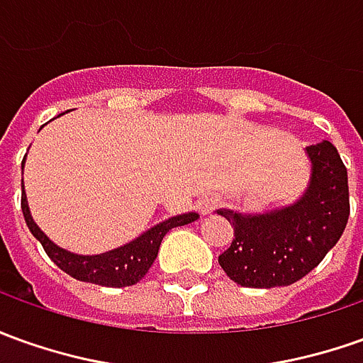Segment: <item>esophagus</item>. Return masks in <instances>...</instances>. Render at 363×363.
Masks as SVG:
<instances>
[{
    "label": "esophagus",
    "mask_w": 363,
    "mask_h": 363,
    "mask_svg": "<svg viewBox=\"0 0 363 363\" xmlns=\"http://www.w3.org/2000/svg\"><path fill=\"white\" fill-rule=\"evenodd\" d=\"M217 203H219V199H217L215 196H203V197H199V199H197L196 207H197V211H199V213L207 215V213H211V211H213L215 207H217Z\"/></svg>",
    "instance_id": "1"
}]
</instances>
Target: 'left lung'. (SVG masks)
Listing matches in <instances>:
<instances>
[{
	"label": "left lung",
	"mask_w": 363,
	"mask_h": 363,
	"mask_svg": "<svg viewBox=\"0 0 363 363\" xmlns=\"http://www.w3.org/2000/svg\"><path fill=\"white\" fill-rule=\"evenodd\" d=\"M306 154L311 182L294 203L262 213L217 209L233 227V241L219 255V264L237 284L272 289L301 281L344 233L348 169L328 140L308 146Z\"/></svg>",
	"instance_id": "obj_1"
}]
</instances>
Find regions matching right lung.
<instances>
[{
	"mask_svg": "<svg viewBox=\"0 0 363 363\" xmlns=\"http://www.w3.org/2000/svg\"><path fill=\"white\" fill-rule=\"evenodd\" d=\"M21 169H23V166H21ZM21 189H23L21 209H23L25 223L29 227V231L33 233L35 239L43 245L45 253L51 257V261L61 271L71 274L72 279H77V281L94 282V284H101V286H114V289L132 286V284L142 281V277L150 271V267L156 261L162 239L166 237L167 231L174 229V227L191 223L199 217L194 211L176 215V217H169L166 221L150 227L148 231L138 235L136 239H132L126 245L116 247L112 251H106V253L101 255H77L52 243L51 239L39 229V225L33 221L29 206H27L23 184H21Z\"/></svg>",
	"mask_w": 363,
	"mask_h": 363,
	"instance_id": "right-lung-1",
	"label": "right lung"
}]
</instances>
